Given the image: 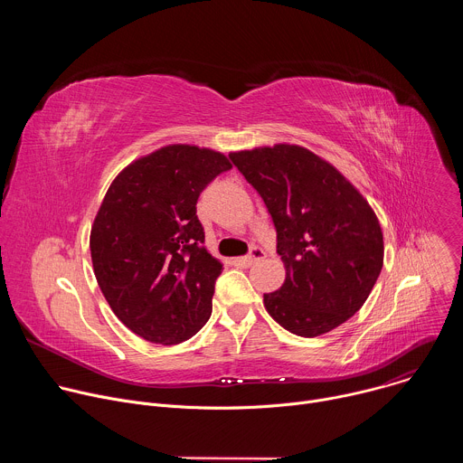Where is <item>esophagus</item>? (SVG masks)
Masks as SVG:
<instances>
[{
    "label": "esophagus",
    "instance_id": "34e87169",
    "mask_svg": "<svg viewBox=\"0 0 463 463\" xmlns=\"http://www.w3.org/2000/svg\"><path fill=\"white\" fill-rule=\"evenodd\" d=\"M261 258H266V252H263V249H260V247H252V249H250V252H249L247 256L238 258L236 261H238V263H243V266H254V263H256V261H260Z\"/></svg>",
    "mask_w": 463,
    "mask_h": 463
}]
</instances>
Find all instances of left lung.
<instances>
[{
  "label": "left lung",
  "instance_id": "left-lung-1",
  "mask_svg": "<svg viewBox=\"0 0 463 463\" xmlns=\"http://www.w3.org/2000/svg\"><path fill=\"white\" fill-rule=\"evenodd\" d=\"M261 195L286 280L263 295L288 332L317 337L354 317L383 268L379 220L361 192L327 161L297 145L229 154Z\"/></svg>",
  "mask_w": 463,
  "mask_h": 463
}]
</instances>
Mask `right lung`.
Returning <instances> with one entry per match:
<instances>
[{
	"instance_id": "1",
	"label": "right lung",
	"mask_w": 463,
	"mask_h": 463,
	"mask_svg": "<svg viewBox=\"0 0 463 463\" xmlns=\"http://www.w3.org/2000/svg\"><path fill=\"white\" fill-rule=\"evenodd\" d=\"M231 168L220 152L170 145L109 184L91 227V261L109 307L136 335L179 345L211 318L223 266L205 249L195 203Z\"/></svg>"
}]
</instances>
